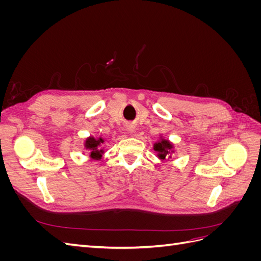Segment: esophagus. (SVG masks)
<instances>
[{
    "instance_id": "esophagus-1",
    "label": "esophagus",
    "mask_w": 261,
    "mask_h": 261,
    "mask_svg": "<svg viewBox=\"0 0 261 261\" xmlns=\"http://www.w3.org/2000/svg\"><path fill=\"white\" fill-rule=\"evenodd\" d=\"M126 129H127L129 133H134V130H135V124L127 123L126 124Z\"/></svg>"
}]
</instances>
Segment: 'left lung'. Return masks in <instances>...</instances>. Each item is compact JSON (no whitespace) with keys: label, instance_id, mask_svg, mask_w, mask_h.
I'll return each instance as SVG.
<instances>
[{"label":"left lung","instance_id":"8db88e82","mask_svg":"<svg viewBox=\"0 0 261 261\" xmlns=\"http://www.w3.org/2000/svg\"><path fill=\"white\" fill-rule=\"evenodd\" d=\"M172 148H173L172 144L167 139H161L160 141H158V143H155L153 145L154 151L158 152V156H159L160 159H162V160H164L165 158L169 156L170 150Z\"/></svg>","mask_w":261,"mask_h":261}]
</instances>
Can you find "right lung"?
I'll list each match as a JSON object with an SVG mask.
<instances>
[{"instance_id":"1","label":"right lung","mask_w":261,"mask_h":261,"mask_svg":"<svg viewBox=\"0 0 261 261\" xmlns=\"http://www.w3.org/2000/svg\"><path fill=\"white\" fill-rule=\"evenodd\" d=\"M105 143V139L103 138H93V137H89L86 139V144L85 147L86 149H89L90 150V156L92 159H96L99 160L101 159L102 153H103V150L100 149V145Z\"/></svg>"}]
</instances>
